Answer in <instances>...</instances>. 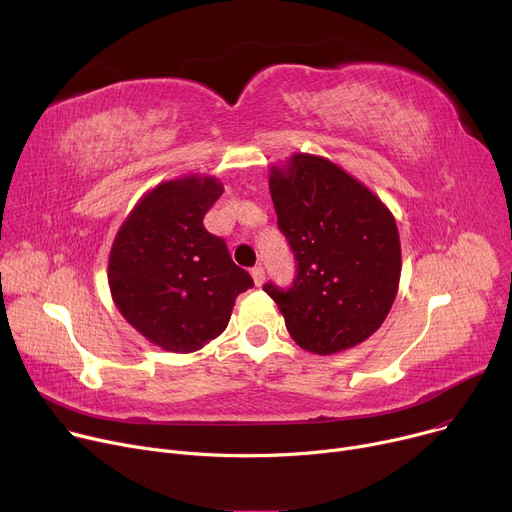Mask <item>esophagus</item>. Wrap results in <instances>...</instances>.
Masks as SVG:
<instances>
[{
    "label": "esophagus",
    "mask_w": 512,
    "mask_h": 512,
    "mask_svg": "<svg viewBox=\"0 0 512 512\" xmlns=\"http://www.w3.org/2000/svg\"><path fill=\"white\" fill-rule=\"evenodd\" d=\"M251 276H253L255 286H261V284L265 282V272H263V267H261V265L253 267V270H251Z\"/></svg>",
    "instance_id": "obj_1"
}]
</instances>
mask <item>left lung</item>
I'll list each match as a JSON object with an SVG mask.
<instances>
[{"mask_svg": "<svg viewBox=\"0 0 512 512\" xmlns=\"http://www.w3.org/2000/svg\"><path fill=\"white\" fill-rule=\"evenodd\" d=\"M278 228L297 259L290 288L267 282L301 348L334 355L378 330L396 299L400 238L390 209L330 159L294 153L270 170Z\"/></svg>", "mask_w": 512, "mask_h": 512, "instance_id": "left-lung-1", "label": "left lung"}]
</instances>
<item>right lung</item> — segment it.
<instances>
[{"label": "right lung", "mask_w": 512, "mask_h": 512, "mask_svg": "<svg viewBox=\"0 0 512 512\" xmlns=\"http://www.w3.org/2000/svg\"><path fill=\"white\" fill-rule=\"evenodd\" d=\"M224 193L211 176L157 184L120 226L107 265L112 299L128 324L170 353H195L218 338L234 301L253 286L224 238L203 218Z\"/></svg>", "instance_id": "right-lung-1"}]
</instances>
